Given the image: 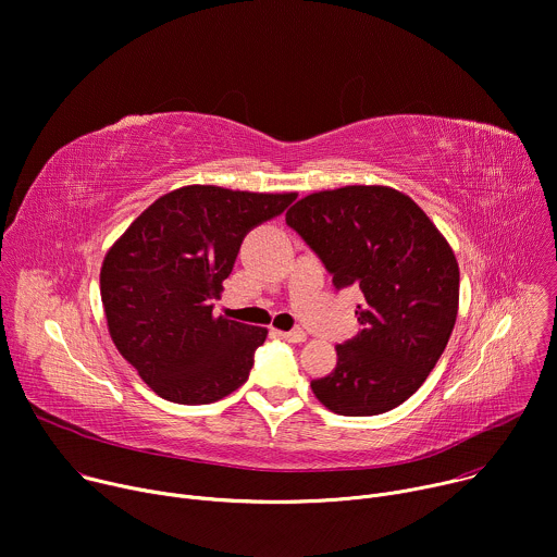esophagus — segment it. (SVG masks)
Segmentation results:
<instances>
[{
	"label": "esophagus",
	"mask_w": 557,
	"mask_h": 557,
	"mask_svg": "<svg viewBox=\"0 0 557 557\" xmlns=\"http://www.w3.org/2000/svg\"><path fill=\"white\" fill-rule=\"evenodd\" d=\"M281 338L287 343H302L307 338V334L302 330H292V332H281Z\"/></svg>",
	"instance_id": "34e87169"
}]
</instances>
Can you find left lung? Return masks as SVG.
Instances as JSON below:
<instances>
[{
    "label": "left lung",
    "mask_w": 557,
    "mask_h": 557,
    "mask_svg": "<svg viewBox=\"0 0 557 557\" xmlns=\"http://www.w3.org/2000/svg\"><path fill=\"white\" fill-rule=\"evenodd\" d=\"M285 223L312 247L334 287H356L362 330L336 347V369L312 381L341 416L403 405L443 356L458 314L460 272L449 243L403 193L347 185L300 199Z\"/></svg>",
    "instance_id": "8db88e82"
}]
</instances>
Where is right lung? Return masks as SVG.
<instances>
[{
    "instance_id": "1",
    "label": "right lung",
    "mask_w": 557,
    "mask_h": 557,
    "mask_svg": "<svg viewBox=\"0 0 557 557\" xmlns=\"http://www.w3.org/2000/svg\"><path fill=\"white\" fill-rule=\"evenodd\" d=\"M296 195L185 185L157 199L110 247L101 302L110 336L161 398L208 405L238 389L268 330L214 317L245 234Z\"/></svg>"
}]
</instances>
